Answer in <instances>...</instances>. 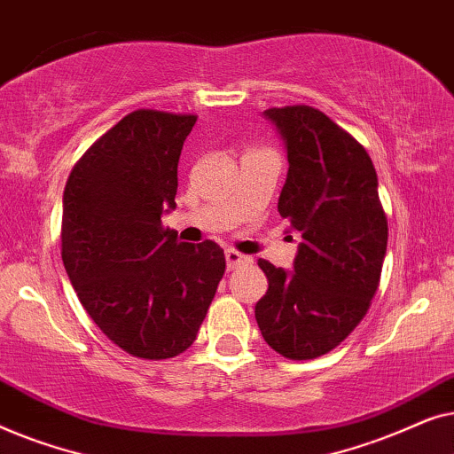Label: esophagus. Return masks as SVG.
<instances>
[{"label": "esophagus", "instance_id": "obj_1", "mask_svg": "<svg viewBox=\"0 0 454 454\" xmlns=\"http://www.w3.org/2000/svg\"><path fill=\"white\" fill-rule=\"evenodd\" d=\"M225 260H227V270H235V269H238V266L250 262V258L244 256V254L235 252V250H227L225 252Z\"/></svg>", "mask_w": 454, "mask_h": 454}]
</instances>
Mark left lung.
<instances>
[{"label":"left lung","mask_w":454,"mask_h":454,"mask_svg":"<svg viewBox=\"0 0 454 454\" xmlns=\"http://www.w3.org/2000/svg\"><path fill=\"white\" fill-rule=\"evenodd\" d=\"M289 171L278 213L300 231L294 270L258 266L269 291L256 303L266 343L289 359H314L349 337L374 297L388 241L378 177L365 148L308 105L272 107Z\"/></svg>","instance_id":"8db88e82"}]
</instances>
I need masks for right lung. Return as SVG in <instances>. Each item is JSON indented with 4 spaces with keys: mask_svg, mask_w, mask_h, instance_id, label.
I'll use <instances>...</instances> for the list:
<instances>
[{
    "mask_svg": "<svg viewBox=\"0 0 454 454\" xmlns=\"http://www.w3.org/2000/svg\"><path fill=\"white\" fill-rule=\"evenodd\" d=\"M196 115L138 109L74 165L61 260L86 314L129 356L167 359L196 340L225 275L215 241L184 244L160 223L176 208L177 163Z\"/></svg>",
    "mask_w": 454,
    "mask_h": 454,
    "instance_id": "obj_1",
    "label": "right lung"
}]
</instances>
